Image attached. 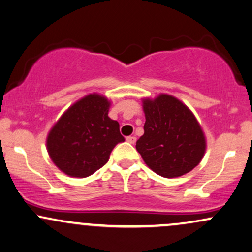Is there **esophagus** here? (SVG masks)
I'll return each instance as SVG.
<instances>
[{
	"label": "esophagus",
	"mask_w": 252,
	"mask_h": 252,
	"mask_svg": "<svg viewBox=\"0 0 252 252\" xmlns=\"http://www.w3.org/2000/svg\"><path fill=\"white\" fill-rule=\"evenodd\" d=\"M126 142L130 143V144H135V143H136V137L135 136L126 137Z\"/></svg>",
	"instance_id": "1"
}]
</instances>
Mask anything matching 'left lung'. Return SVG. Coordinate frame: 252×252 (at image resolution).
<instances>
[{
	"instance_id": "obj_1",
	"label": "left lung",
	"mask_w": 252,
	"mask_h": 252,
	"mask_svg": "<svg viewBox=\"0 0 252 252\" xmlns=\"http://www.w3.org/2000/svg\"><path fill=\"white\" fill-rule=\"evenodd\" d=\"M144 135L136 149L145 164L164 178H177L199 165L206 137L194 114L177 97L160 94L143 98Z\"/></svg>"
}]
</instances>
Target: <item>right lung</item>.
I'll use <instances>...</instances> for the list:
<instances>
[{
	"label": "right lung",
	"instance_id": "add662e5",
	"mask_svg": "<svg viewBox=\"0 0 252 252\" xmlns=\"http://www.w3.org/2000/svg\"><path fill=\"white\" fill-rule=\"evenodd\" d=\"M110 101L93 93L72 104L50 130L46 148L57 167L69 177L86 178L109 160L124 142L117 121L108 116Z\"/></svg>",
	"mask_w": 252,
	"mask_h": 252
}]
</instances>
